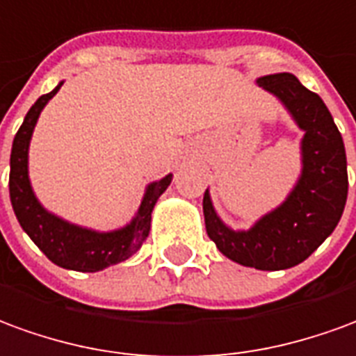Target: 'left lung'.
Returning a JSON list of instances; mask_svg holds the SVG:
<instances>
[{
  "instance_id": "obj_1",
  "label": "left lung",
  "mask_w": 356,
  "mask_h": 356,
  "mask_svg": "<svg viewBox=\"0 0 356 356\" xmlns=\"http://www.w3.org/2000/svg\"><path fill=\"white\" fill-rule=\"evenodd\" d=\"M257 84L276 95L305 132L301 176L286 201L249 230L226 226L207 190L205 228L218 251L234 263L257 270H286L309 259L339 222L349 186L347 157L343 138L320 95L289 72L257 78Z\"/></svg>"
}]
</instances>
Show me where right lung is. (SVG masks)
<instances>
[{"mask_svg":"<svg viewBox=\"0 0 356 356\" xmlns=\"http://www.w3.org/2000/svg\"><path fill=\"white\" fill-rule=\"evenodd\" d=\"M59 86L53 92L38 99L24 117V122L13 140L11 172H9V195L17 220L30 239L40 247V251L57 266L67 270L97 272L111 264L122 263L130 259L149 236L151 213L157 199L172 182V174H166L157 182L145 188L138 213L130 224L113 232H95L82 228L78 224L63 220L61 216L49 213L38 201L29 178V147L32 132L40 113L47 102L59 92Z\"/></svg>","mask_w":356,"mask_h":356,"instance_id":"obj_1","label":"right lung"}]
</instances>
